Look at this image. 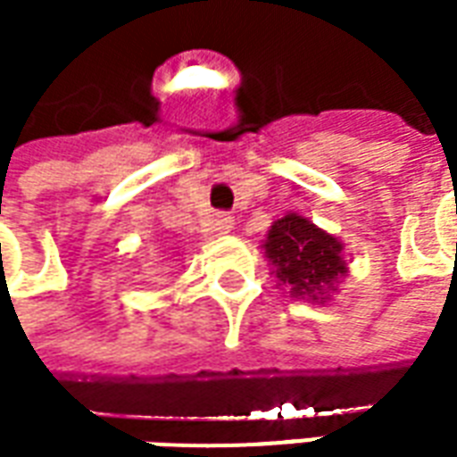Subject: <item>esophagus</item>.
Instances as JSON below:
<instances>
[{
    "mask_svg": "<svg viewBox=\"0 0 457 457\" xmlns=\"http://www.w3.org/2000/svg\"><path fill=\"white\" fill-rule=\"evenodd\" d=\"M232 228H235V220L229 215H215V220H212V229L218 235H228V232H232Z\"/></svg>",
    "mask_w": 457,
    "mask_h": 457,
    "instance_id": "obj_1",
    "label": "esophagus"
}]
</instances>
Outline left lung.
Returning a JSON list of instances; mask_svg holds the SVG:
<instances>
[{"label":"left lung","mask_w":457,"mask_h":457,"mask_svg":"<svg viewBox=\"0 0 457 457\" xmlns=\"http://www.w3.org/2000/svg\"><path fill=\"white\" fill-rule=\"evenodd\" d=\"M262 249L278 287L294 298L328 303L347 277L343 242L298 212L274 220Z\"/></svg>","instance_id":"8db88e82"}]
</instances>
